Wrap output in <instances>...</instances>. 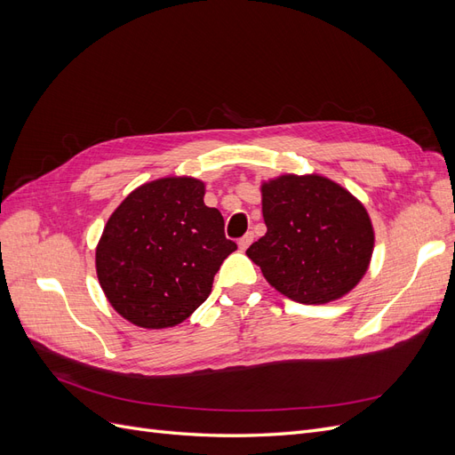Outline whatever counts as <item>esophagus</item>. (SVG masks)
<instances>
[{
	"instance_id": "1",
	"label": "esophagus",
	"mask_w": 455,
	"mask_h": 455,
	"mask_svg": "<svg viewBox=\"0 0 455 455\" xmlns=\"http://www.w3.org/2000/svg\"><path fill=\"white\" fill-rule=\"evenodd\" d=\"M252 239H254V233H246V235H243L241 239H239V249L241 251H246L251 246V243H252Z\"/></svg>"
}]
</instances>
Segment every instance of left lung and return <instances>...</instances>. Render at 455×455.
Wrapping results in <instances>:
<instances>
[{
    "label": "left lung",
    "mask_w": 455,
    "mask_h": 455,
    "mask_svg": "<svg viewBox=\"0 0 455 455\" xmlns=\"http://www.w3.org/2000/svg\"><path fill=\"white\" fill-rule=\"evenodd\" d=\"M267 231L246 251L279 292L326 304L363 279L374 249L368 212L323 176L286 174L261 186Z\"/></svg>",
    "instance_id": "obj_1"
}]
</instances>
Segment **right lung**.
Segmentation results:
<instances>
[{
  "label": "right lung",
  "instance_id": "add662e5",
  "mask_svg": "<svg viewBox=\"0 0 455 455\" xmlns=\"http://www.w3.org/2000/svg\"><path fill=\"white\" fill-rule=\"evenodd\" d=\"M203 197L196 178H161L134 189L109 216L96 273L109 304L132 324L169 328L186 321L237 251L222 214Z\"/></svg>",
  "mask_w": 455,
  "mask_h": 455
}]
</instances>
